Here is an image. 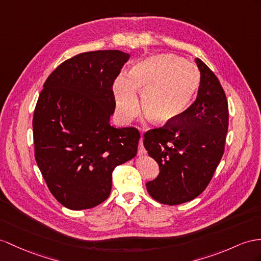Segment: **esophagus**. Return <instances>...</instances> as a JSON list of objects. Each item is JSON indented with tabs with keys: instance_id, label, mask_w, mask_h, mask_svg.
Here are the masks:
<instances>
[{
	"instance_id": "esophagus-1",
	"label": "esophagus",
	"mask_w": 261,
	"mask_h": 261,
	"mask_svg": "<svg viewBox=\"0 0 261 261\" xmlns=\"http://www.w3.org/2000/svg\"><path fill=\"white\" fill-rule=\"evenodd\" d=\"M144 154H145V150H144V146H143V136H141V139H140V142H139L138 155L139 156H142Z\"/></svg>"
}]
</instances>
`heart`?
<instances>
[{
    "mask_svg": "<svg viewBox=\"0 0 261 261\" xmlns=\"http://www.w3.org/2000/svg\"><path fill=\"white\" fill-rule=\"evenodd\" d=\"M194 65L173 54L154 55L132 67L129 78L119 76L115 85L117 110L123 120L137 115L136 90L142 93L143 111L153 123L175 121L189 110L199 86Z\"/></svg>",
    "mask_w": 261,
    "mask_h": 261,
    "instance_id": "heart-1",
    "label": "heart"
}]
</instances>
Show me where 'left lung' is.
Returning a JSON list of instances; mask_svg holds the SVG:
<instances>
[{"mask_svg": "<svg viewBox=\"0 0 261 261\" xmlns=\"http://www.w3.org/2000/svg\"><path fill=\"white\" fill-rule=\"evenodd\" d=\"M196 64L200 82L195 101L181 118L143 136L144 148L160 166L159 176L146 183V190L165 205L197 197L210 184L225 150L229 118L225 91L208 66L199 58Z\"/></svg>", "mask_w": 261, "mask_h": 261, "instance_id": "8db88e82", "label": "left lung"}]
</instances>
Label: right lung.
I'll return each mask as SVG.
<instances>
[{"label": "right lung", "instance_id": "1", "mask_svg": "<svg viewBox=\"0 0 261 261\" xmlns=\"http://www.w3.org/2000/svg\"><path fill=\"white\" fill-rule=\"evenodd\" d=\"M130 55L82 53L46 79L33 116L35 160L47 188L69 210L92 208L109 197L112 172L137 155L138 129L111 126L113 83Z\"/></svg>", "mask_w": 261, "mask_h": 261}]
</instances>
